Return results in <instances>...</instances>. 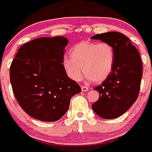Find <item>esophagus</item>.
<instances>
[{"label":"esophagus","instance_id":"34e87169","mask_svg":"<svg viewBox=\"0 0 152 152\" xmlns=\"http://www.w3.org/2000/svg\"><path fill=\"white\" fill-rule=\"evenodd\" d=\"M88 90V87H86V86H82V92H87Z\"/></svg>","mask_w":152,"mask_h":152}]
</instances>
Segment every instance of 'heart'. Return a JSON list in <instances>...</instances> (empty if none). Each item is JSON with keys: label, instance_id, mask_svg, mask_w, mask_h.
<instances>
[{"label": "heart", "instance_id": "heart-1", "mask_svg": "<svg viewBox=\"0 0 152 152\" xmlns=\"http://www.w3.org/2000/svg\"><path fill=\"white\" fill-rule=\"evenodd\" d=\"M115 59V49L110 44L82 42L70 49V58L64 59V67L74 81L82 78L83 70L87 81L101 82L112 71Z\"/></svg>", "mask_w": 152, "mask_h": 152}]
</instances>
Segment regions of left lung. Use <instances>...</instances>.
<instances>
[{
	"mask_svg": "<svg viewBox=\"0 0 152 152\" xmlns=\"http://www.w3.org/2000/svg\"><path fill=\"white\" fill-rule=\"evenodd\" d=\"M91 39L110 44L115 54L111 73L94 88L99 92V98L93 103L92 108L102 118H116L126 113L137 99L143 74L140 56L130 40L122 33L99 34Z\"/></svg>",
	"mask_w": 152,
	"mask_h": 152,
	"instance_id": "1",
	"label": "left lung"
}]
</instances>
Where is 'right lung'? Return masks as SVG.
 Instances as JSON below:
<instances>
[{
    "mask_svg": "<svg viewBox=\"0 0 152 152\" xmlns=\"http://www.w3.org/2000/svg\"><path fill=\"white\" fill-rule=\"evenodd\" d=\"M64 37H40L22 45L10 67L13 93L23 110L42 122H55L68 110L70 99L81 93L64 67Z\"/></svg>",
    "mask_w": 152,
    "mask_h": 152,
    "instance_id": "right-lung-1",
    "label": "right lung"
}]
</instances>
